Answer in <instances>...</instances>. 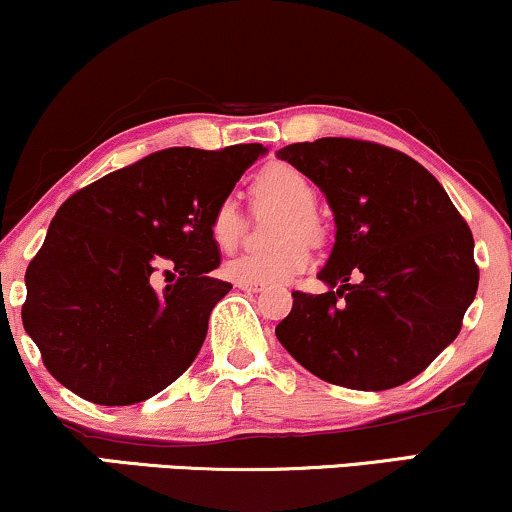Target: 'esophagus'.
Instances as JSON below:
<instances>
[{"instance_id": "34e87169", "label": "esophagus", "mask_w": 512, "mask_h": 512, "mask_svg": "<svg viewBox=\"0 0 512 512\" xmlns=\"http://www.w3.org/2000/svg\"><path fill=\"white\" fill-rule=\"evenodd\" d=\"M236 286L240 291H250V293H262L264 283H252V281H236Z\"/></svg>"}]
</instances>
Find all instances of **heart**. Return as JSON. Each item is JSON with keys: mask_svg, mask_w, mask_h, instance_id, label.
I'll return each mask as SVG.
<instances>
[{"mask_svg": "<svg viewBox=\"0 0 512 512\" xmlns=\"http://www.w3.org/2000/svg\"><path fill=\"white\" fill-rule=\"evenodd\" d=\"M255 197L260 202H274L286 207L276 221V240L286 243L264 252H245L224 264V274L233 281L252 283H286L293 276L310 269L312 255L304 238L319 236V221L315 217L317 193L303 171L291 164H272L255 178ZM243 231V217L236 197L226 195L214 205L209 214V238L221 252L238 245Z\"/></svg>", "mask_w": 512, "mask_h": 512, "instance_id": "b5f03b06", "label": "heart"}]
</instances>
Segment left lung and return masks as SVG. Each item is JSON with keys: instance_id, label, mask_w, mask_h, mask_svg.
<instances>
[{"instance_id": "left-lung-1", "label": "left lung", "mask_w": 512, "mask_h": 512, "mask_svg": "<svg viewBox=\"0 0 512 512\" xmlns=\"http://www.w3.org/2000/svg\"><path fill=\"white\" fill-rule=\"evenodd\" d=\"M322 190L336 240L326 293H293L281 346L315 377L357 391L405 384L458 336L477 295L470 226L403 152L319 138L276 152Z\"/></svg>"}]
</instances>
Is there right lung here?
Instances as JSON below:
<instances>
[{
    "label": "right lung",
    "mask_w": 512,
    "mask_h": 512,
    "mask_svg": "<svg viewBox=\"0 0 512 512\" xmlns=\"http://www.w3.org/2000/svg\"><path fill=\"white\" fill-rule=\"evenodd\" d=\"M267 147H169L107 174L54 214L26 272V334L59 384L97 405H133L200 353L219 248L209 214ZM175 279L162 292L154 276Z\"/></svg>",
    "instance_id": "add662e5"
}]
</instances>
